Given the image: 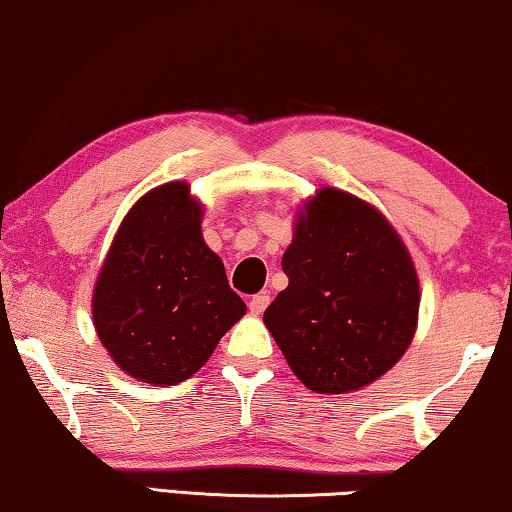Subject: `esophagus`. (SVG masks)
I'll return each mask as SVG.
<instances>
[{
  "mask_svg": "<svg viewBox=\"0 0 512 512\" xmlns=\"http://www.w3.org/2000/svg\"><path fill=\"white\" fill-rule=\"evenodd\" d=\"M270 305V296L268 293H256L254 298L249 300V310H251V314H263L265 312V307Z\"/></svg>",
  "mask_w": 512,
  "mask_h": 512,
  "instance_id": "34e87169",
  "label": "esophagus"
}]
</instances>
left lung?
Masks as SVG:
<instances>
[{
    "mask_svg": "<svg viewBox=\"0 0 512 512\" xmlns=\"http://www.w3.org/2000/svg\"><path fill=\"white\" fill-rule=\"evenodd\" d=\"M282 268L289 286L263 321L307 389L366 387L410 347L419 279L403 240L373 205L321 188L296 216Z\"/></svg>",
    "mask_w": 512,
    "mask_h": 512,
    "instance_id": "left-lung-1",
    "label": "left lung"
}]
</instances>
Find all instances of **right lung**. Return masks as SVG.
Segmentation results:
<instances>
[{"mask_svg":"<svg viewBox=\"0 0 512 512\" xmlns=\"http://www.w3.org/2000/svg\"><path fill=\"white\" fill-rule=\"evenodd\" d=\"M200 221L202 205L186 181L153 188L125 214L97 275V338L135 380H188L247 312Z\"/></svg>","mask_w":512,"mask_h":512,"instance_id":"add662e5","label":"right lung"}]
</instances>
